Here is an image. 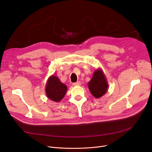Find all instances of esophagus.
I'll list each match as a JSON object with an SVG mask.
<instances>
[{"label": "esophagus", "instance_id": "34e87169", "mask_svg": "<svg viewBox=\"0 0 152 152\" xmlns=\"http://www.w3.org/2000/svg\"><path fill=\"white\" fill-rule=\"evenodd\" d=\"M81 84V82H79V81H78V82H76V83H74L73 84V85L74 86H80Z\"/></svg>", "mask_w": 152, "mask_h": 152}]
</instances>
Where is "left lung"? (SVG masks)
Listing matches in <instances>:
<instances>
[{
    "instance_id": "left-lung-1",
    "label": "left lung",
    "mask_w": 152,
    "mask_h": 152,
    "mask_svg": "<svg viewBox=\"0 0 152 152\" xmlns=\"http://www.w3.org/2000/svg\"><path fill=\"white\" fill-rule=\"evenodd\" d=\"M88 87L92 95L96 99L100 98L107 92L108 82L101 68L94 71L92 79L88 83Z\"/></svg>"
}]
</instances>
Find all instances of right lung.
Listing matches in <instances>:
<instances>
[{
	"label": "right lung",
	"instance_id": "1",
	"mask_svg": "<svg viewBox=\"0 0 152 152\" xmlns=\"http://www.w3.org/2000/svg\"><path fill=\"white\" fill-rule=\"evenodd\" d=\"M66 91L67 86L63 84L57 76L52 75L48 79L45 86V94L49 99L59 102L65 97Z\"/></svg>",
	"mask_w": 152,
	"mask_h": 152
}]
</instances>
